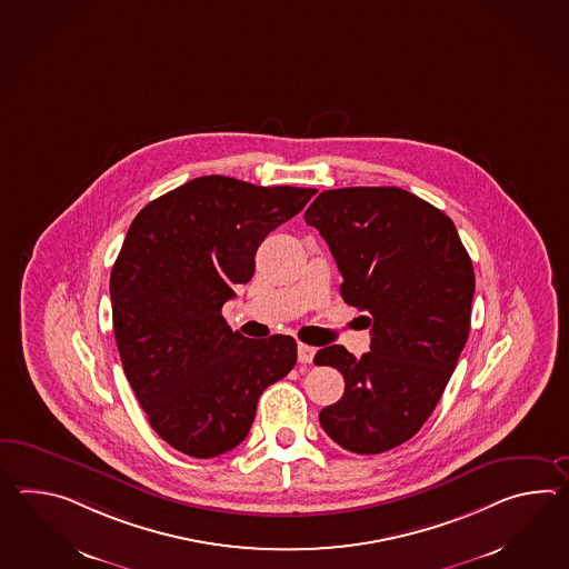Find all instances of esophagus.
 <instances>
[{"label": "esophagus", "mask_w": 569, "mask_h": 569, "mask_svg": "<svg viewBox=\"0 0 569 569\" xmlns=\"http://www.w3.org/2000/svg\"><path fill=\"white\" fill-rule=\"evenodd\" d=\"M315 355V347H310V345H303V342L298 345V361H300V363H312Z\"/></svg>", "instance_id": "esophagus-1"}]
</instances>
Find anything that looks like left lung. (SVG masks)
I'll return each mask as SVG.
<instances>
[{"instance_id":"8db88e82","label":"left lung","mask_w":569,"mask_h":569,"mask_svg":"<svg viewBox=\"0 0 569 569\" xmlns=\"http://www.w3.org/2000/svg\"><path fill=\"white\" fill-rule=\"evenodd\" d=\"M341 271V296L369 312L371 351L330 345L345 393L320 410L342 449L376 455L412 439L439 405L468 342L476 276L453 220L400 188L322 191L303 214Z\"/></svg>"}]
</instances>
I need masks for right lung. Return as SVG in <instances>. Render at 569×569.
<instances>
[{
    "mask_svg": "<svg viewBox=\"0 0 569 569\" xmlns=\"http://www.w3.org/2000/svg\"><path fill=\"white\" fill-rule=\"evenodd\" d=\"M315 193L196 177L128 228L110 278L116 345L152 430L177 451L208 459L234 449L259 396L296 366L291 337L247 339L222 306L253 278L267 234Z\"/></svg>",
    "mask_w": 569,
    "mask_h": 569,
    "instance_id": "obj_1",
    "label": "right lung"
}]
</instances>
